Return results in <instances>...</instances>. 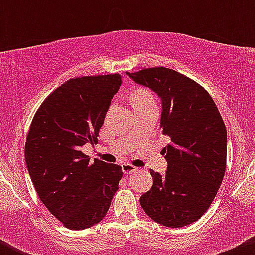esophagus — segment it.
I'll return each instance as SVG.
<instances>
[{"label": "esophagus", "instance_id": "esophagus-1", "mask_svg": "<svg viewBox=\"0 0 255 255\" xmlns=\"http://www.w3.org/2000/svg\"><path fill=\"white\" fill-rule=\"evenodd\" d=\"M122 170L125 174H132V173H135V171H138V168L130 165V164H123Z\"/></svg>", "mask_w": 255, "mask_h": 255}]
</instances>
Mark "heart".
<instances>
[{"mask_svg":"<svg viewBox=\"0 0 255 255\" xmlns=\"http://www.w3.org/2000/svg\"><path fill=\"white\" fill-rule=\"evenodd\" d=\"M132 102L133 106L134 105H145V104H155L154 102V97L150 92L146 89H135L132 94Z\"/></svg>","mask_w":255,"mask_h":255,"instance_id":"b5f03b06","label":"heart"}]
</instances>
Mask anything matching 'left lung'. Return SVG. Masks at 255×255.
<instances>
[{"label":"left lung","instance_id":"8db88e82","mask_svg":"<svg viewBox=\"0 0 255 255\" xmlns=\"http://www.w3.org/2000/svg\"><path fill=\"white\" fill-rule=\"evenodd\" d=\"M127 75L161 100L160 128L170 143L161 154L165 174L150 170L153 186L140 206L156 223L180 228L199 220L212 204L226 171L227 129L210 94L171 69H143Z\"/></svg>","mask_w":255,"mask_h":255}]
</instances>
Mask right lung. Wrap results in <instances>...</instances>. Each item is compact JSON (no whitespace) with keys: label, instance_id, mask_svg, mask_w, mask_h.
<instances>
[{"label":"right lung","instance_id":"obj_1","mask_svg":"<svg viewBox=\"0 0 255 255\" xmlns=\"http://www.w3.org/2000/svg\"><path fill=\"white\" fill-rule=\"evenodd\" d=\"M120 74L70 79L54 90L33 117L25 164L40 201L66 228L81 231L104 220L118 190L120 165L81 151L96 144Z\"/></svg>","mask_w":255,"mask_h":255}]
</instances>
